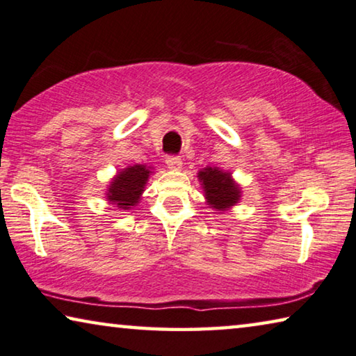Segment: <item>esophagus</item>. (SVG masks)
<instances>
[{"mask_svg": "<svg viewBox=\"0 0 356 356\" xmlns=\"http://www.w3.org/2000/svg\"><path fill=\"white\" fill-rule=\"evenodd\" d=\"M165 162H167V167L170 168V170H173V172H179L183 168V162L177 156H168Z\"/></svg>", "mask_w": 356, "mask_h": 356, "instance_id": "1", "label": "esophagus"}]
</instances>
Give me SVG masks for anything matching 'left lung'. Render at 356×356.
<instances>
[{"instance_id":"1","label":"left lung","mask_w":356,"mask_h":356,"mask_svg":"<svg viewBox=\"0 0 356 356\" xmlns=\"http://www.w3.org/2000/svg\"><path fill=\"white\" fill-rule=\"evenodd\" d=\"M202 183L207 205L216 211H229L241 200V186L233 179L230 172L219 167H205L197 173Z\"/></svg>"}]
</instances>
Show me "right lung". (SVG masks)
<instances>
[{"label":"right lung","instance_id":"add662e5","mask_svg":"<svg viewBox=\"0 0 356 356\" xmlns=\"http://www.w3.org/2000/svg\"><path fill=\"white\" fill-rule=\"evenodd\" d=\"M153 175V167L145 164L127 165L120 170L110 181L106 197L118 209H131L138 205L148 179Z\"/></svg>","mask_w":356,"mask_h":356}]
</instances>
